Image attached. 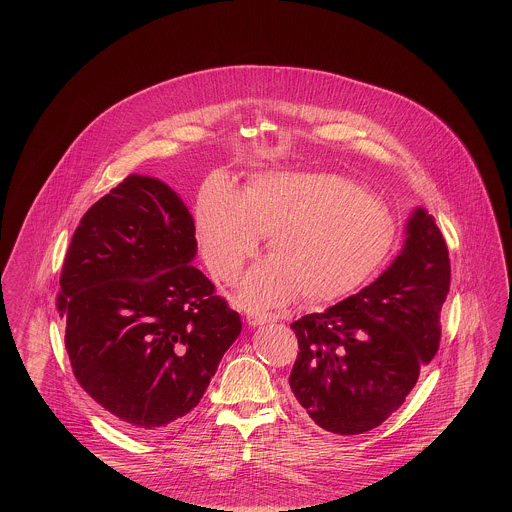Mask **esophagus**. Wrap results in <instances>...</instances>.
<instances>
[{
    "label": "esophagus",
    "instance_id": "obj_1",
    "mask_svg": "<svg viewBox=\"0 0 512 512\" xmlns=\"http://www.w3.org/2000/svg\"><path fill=\"white\" fill-rule=\"evenodd\" d=\"M272 320L270 315H263V313H255V315H247V324L249 326H253V328H257V326H263V324H268Z\"/></svg>",
    "mask_w": 512,
    "mask_h": 512
}]
</instances>
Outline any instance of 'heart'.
<instances>
[{"mask_svg":"<svg viewBox=\"0 0 512 512\" xmlns=\"http://www.w3.org/2000/svg\"><path fill=\"white\" fill-rule=\"evenodd\" d=\"M270 259L251 268L236 301L247 311L328 303L361 288L395 242L390 211L357 182L328 172H263L242 192L224 178L203 184L195 238L213 276L232 284L261 236Z\"/></svg>","mask_w":512,"mask_h":512,"instance_id":"obj_1","label":"heart"}]
</instances>
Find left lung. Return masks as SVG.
Instances as JSON below:
<instances>
[{
  "instance_id": "left-lung-1",
  "label": "left lung",
  "mask_w": 512,
  "mask_h": 512,
  "mask_svg": "<svg viewBox=\"0 0 512 512\" xmlns=\"http://www.w3.org/2000/svg\"><path fill=\"white\" fill-rule=\"evenodd\" d=\"M449 282L438 224L414 207L390 267L361 292L293 322L299 353L290 388L299 411L340 436L388 420L438 351Z\"/></svg>"
}]
</instances>
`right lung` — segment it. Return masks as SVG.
Listing matches in <instances>:
<instances>
[{"mask_svg":"<svg viewBox=\"0 0 512 512\" xmlns=\"http://www.w3.org/2000/svg\"><path fill=\"white\" fill-rule=\"evenodd\" d=\"M195 255L186 203L146 174L126 176L74 230L57 297L65 345L82 390L132 434L174 428L242 332Z\"/></svg>","mask_w":512,"mask_h":512,"instance_id":"add662e5","label":"right lung"}]
</instances>
